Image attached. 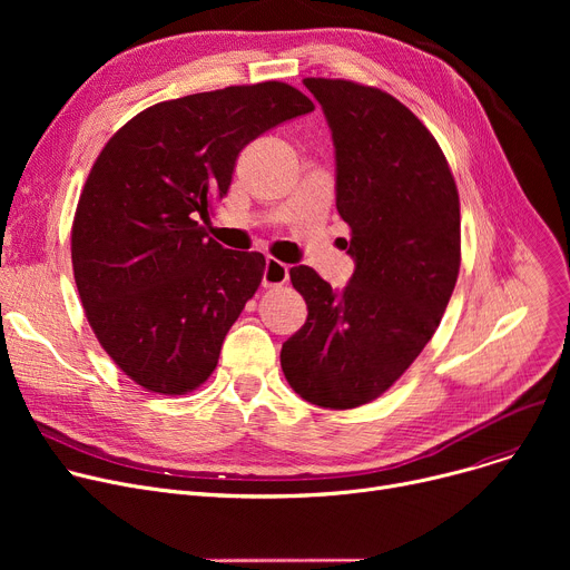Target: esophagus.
<instances>
[{
	"instance_id": "1",
	"label": "esophagus",
	"mask_w": 570,
	"mask_h": 570,
	"mask_svg": "<svg viewBox=\"0 0 570 570\" xmlns=\"http://www.w3.org/2000/svg\"><path fill=\"white\" fill-rule=\"evenodd\" d=\"M288 279V265L277 258H267L263 265V286H282Z\"/></svg>"
}]
</instances>
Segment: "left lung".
Listing matches in <instances>:
<instances>
[{
    "mask_svg": "<svg viewBox=\"0 0 570 570\" xmlns=\"http://www.w3.org/2000/svg\"><path fill=\"white\" fill-rule=\"evenodd\" d=\"M335 145L337 213L355 269L344 288L291 267L307 321L282 346L293 391L323 409L383 395L432 340L460 273V196L434 136L376 87L305 78Z\"/></svg>",
    "mask_w": 570,
    "mask_h": 570,
    "instance_id": "1",
    "label": "left lung"
}]
</instances>
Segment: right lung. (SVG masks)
I'll return each instance as SVG.
<instances>
[{"mask_svg": "<svg viewBox=\"0 0 570 570\" xmlns=\"http://www.w3.org/2000/svg\"><path fill=\"white\" fill-rule=\"evenodd\" d=\"M312 110L286 82L226 87L147 108L101 149L73 219V277L99 344L145 391L185 395L215 372L265 258L224 249L198 219L245 145Z\"/></svg>", "mask_w": 570, "mask_h": 570, "instance_id": "right-lung-1", "label": "right lung"}]
</instances>
